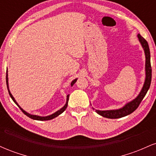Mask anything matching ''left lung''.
I'll return each mask as SVG.
<instances>
[{
	"label": "left lung",
	"instance_id": "obj_1",
	"mask_svg": "<svg viewBox=\"0 0 156 156\" xmlns=\"http://www.w3.org/2000/svg\"><path fill=\"white\" fill-rule=\"evenodd\" d=\"M137 37L139 38V41L141 43V47L144 49V55H145V80H144V85L136 98L133 101H130L129 103H127L124 106L120 108L106 111H100L95 109V112L102 117L108 118V119H118V118L125 117L128 114H130L139 107V104L143 98H144V96L146 95L147 92L150 88L152 78V69L151 64H150V52L149 45H148L147 42L139 34H138Z\"/></svg>",
	"mask_w": 156,
	"mask_h": 156
}]
</instances>
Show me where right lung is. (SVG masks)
Here are the masks:
<instances>
[{"mask_svg": "<svg viewBox=\"0 0 156 156\" xmlns=\"http://www.w3.org/2000/svg\"><path fill=\"white\" fill-rule=\"evenodd\" d=\"M6 85H7V88H8L9 94V95H10V97H11V98H12V101H13L14 102H15V103H16V104H17V105H18L19 108L21 109V111H22V112H23V113H24L25 114H26V115L27 116V117H30V118H31V119H35V120H40V121H44V120H51V119H53V118H55V117H58V115H60L61 114H62V113H63V112H64V111H65V109L67 108V104H68V101H69V94H68V95H67V101H66L65 105H64V106L62 107V108L59 109V110H58V111H57V112H55V113H53V114H51V115L46 116V117H41V116L34 115V114H29V113L26 112V111L23 110V109L22 108H21L20 106V105H18V103H17V101H15V98H14V97L12 96V93L10 92L9 89V82H8V80H9V78H8V69H7V70H6ZM77 80H78V79H77V78H76V79L73 80V81L71 82V86H72V87H73V85H74V83H76Z\"/></svg>", "mask_w": 156, "mask_h": 156, "instance_id": "right-lung-1", "label": "right lung"}]
</instances>
